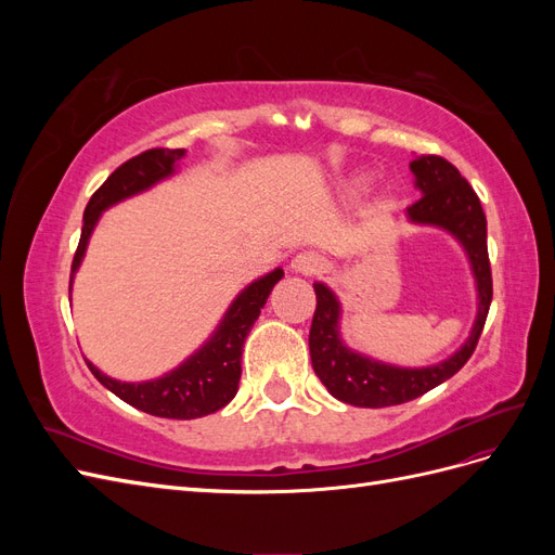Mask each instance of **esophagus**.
Listing matches in <instances>:
<instances>
[{
	"instance_id": "esophagus-1",
	"label": "esophagus",
	"mask_w": 555,
	"mask_h": 555,
	"mask_svg": "<svg viewBox=\"0 0 555 555\" xmlns=\"http://www.w3.org/2000/svg\"><path fill=\"white\" fill-rule=\"evenodd\" d=\"M322 257L314 255V251H298V255L292 259V271L304 273V275H314L322 271Z\"/></svg>"
}]
</instances>
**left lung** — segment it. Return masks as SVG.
<instances>
[{
	"mask_svg": "<svg viewBox=\"0 0 555 555\" xmlns=\"http://www.w3.org/2000/svg\"><path fill=\"white\" fill-rule=\"evenodd\" d=\"M422 198L408 208L414 224L440 227L456 238L473 266L477 282V319L467 340L449 359L426 367H398L351 351L340 338V304L322 282H314L317 308L310 326V357L317 377L333 398L357 408H389L428 393L456 375L473 357L493 298L491 261L486 247V215L479 196L459 169L438 155L410 162Z\"/></svg>",
	"mask_w": 555,
	"mask_h": 555,
	"instance_id": "8db88e82",
	"label": "left lung"
}]
</instances>
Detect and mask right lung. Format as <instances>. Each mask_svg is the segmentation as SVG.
<instances>
[{"mask_svg":"<svg viewBox=\"0 0 555 555\" xmlns=\"http://www.w3.org/2000/svg\"><path fill=\"white\" fill-rule=\"evenodd\" d=\"M184 157V150H169V147H153L145 153L131 157L122 166L106 178V182L99 188L90 204L82 215V231L80 243L74 255L72 263V280H69V294L74 273L86 255L88 241L99 222V217L117 201L129 198L147 188H153L155 182L173 176L176 164ZM282 268H275L273 273H268L259 280H255L245 287L236 300H233L227 314L222 317L220 326L210 335V340L196 349L194 354L180 363L176 371L166 373L159 379L153 382H117L88 361V367L92 375L102 382L108 391H113L117 398L129 402L131 408L141 412H147L153 416L164 418H198L212 414L229 405L231 398L238 391L241 382V357L243 345L251 324L257 322L261 308L266 306L268 296H271L275 284L282 280Z\"/></svg>","mask_w":555,"mask_h":555,"instance_id":"obj_1","label":"right lung"}]
</instances>
